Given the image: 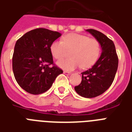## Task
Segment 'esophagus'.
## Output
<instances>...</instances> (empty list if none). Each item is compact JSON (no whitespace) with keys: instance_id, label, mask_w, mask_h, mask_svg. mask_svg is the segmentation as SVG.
I'll use <instances>...</instances> for the list:
<instances>
[{"instance_id":"obj_1","label":"esophagus","mask_w":132,"mask_h":132,"mask_svg":"<svg viewBox=\"0 0 132 132\" xmlns=\"http://www.w3.org/2000/svg\"><path fill=\"white\" fill-rule=\"evenodd\" d=\"M64 74L67 75H71V72H67V71H64Z\"/></svg>"}]
</instances>
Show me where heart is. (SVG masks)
I'll return each instance as SVG.
<instances>
[{
  "mask_svg": "<svg viewBox=\"0 0 132 132\" xmlns=\"http://www.w3.org/2000/svg\"><path fill=\"white\" fill-rule=\"evenodd\" d=\"M72 50V59L60 60L57 63L63 69L72 70L81 66L84 68L93 66L100 55L101 45L96 39L85 35L70 34L64 36L62 40L54 41L50 47L52 55L57 60L64 57L68 51Z\"/></svg>",
  "mask_w": 132,
  "mask_h": 132,
  "instance_id": "1",
  "label": "heart"
}]
</instances>
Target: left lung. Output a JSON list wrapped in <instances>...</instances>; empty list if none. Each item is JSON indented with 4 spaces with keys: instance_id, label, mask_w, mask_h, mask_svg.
<instances>
[{
    "instance_id": "1",
    "label": "left lung",
    "mask_w": 132,
    "mask_h": 132,
    "mask_svg": "<svg viewBox=\"0 0 132 132\" xmlns=\"http://www.w3.org/2000/svg\"><path fill=\"white\" fill-rule=\"evenodd\" d=\"M86 31L100 43L102 53L92 68L81 72V82L75 87V90L83 97L93 98L103 94L110 87L117 73L119 59L112 40L95 29Z\"/></svg>"
}]
</instances>
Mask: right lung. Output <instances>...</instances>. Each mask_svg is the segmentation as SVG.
I'll return each instance as SVG.
<instances>
[{
    "mask_svg": "<svg viewBox=\"0 0 132 132\" xmlns=\"http://www.w3.org/2000/svg\"><path fill=\"white\" fill-rule=\"evenodd\" d=\"M61 36L59 32L38 28L17 40L12 57V68L20 86L32 94H40L51 87L63 70L53 64L50 47ZM51 65H53L52 67Z\"/></svg>",
    "mask_w": 132,
    "mask_h": 132,
    "instance_id": "add662e5",
    "label": "right lung"
}]
</instances>
